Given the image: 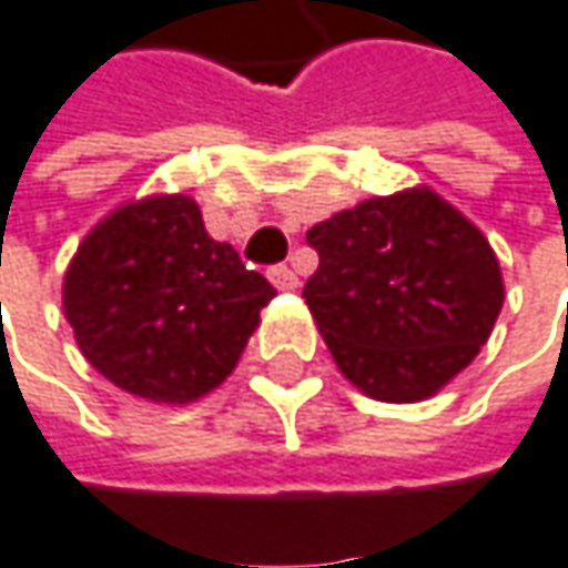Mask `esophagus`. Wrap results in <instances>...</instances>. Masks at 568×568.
<instances>
[{"label": "esophagus", "instance_id": "34e87169", "mask_svg": "<svg viewBox=\"0 0 568 568\" xmlns=\"http://www.w3.org/2000/svg\"><path fill=\"white\" fill-rule=\"evenodd\" d=\"M267 277H271V284H274L277 291H294V287H297V274H294L287 264L271 267V271H267Z\"/></svg>", "mask_w": 568, "mask_h": 568}]
</instances>
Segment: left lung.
I'll use <instances>...</instances> for the list:
<instances>
[{
  "label": "left lung",
  "mask_w": 568,
  "mask_h": 568,
  "mask_svg": "<svg viewBox=\"0 0 568 568\" xmlns=\"http://www.w3.org/2000/svg\"><path fill=\"white\" fill-rule=\"evenodd\" d=\"M307 244V307L344 378L378 402H422L448 385L506 301L481 231L428 186L341 210Z\"/></svg>",
  "instance_id": "1"
}]
</instances>
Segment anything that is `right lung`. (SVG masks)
<instances>
[{
    "mask_svg": "<svg viewBox=\"0 0 568 568\" xmlns=\"http://www.w3.org/2000/svg\"><path fill=\"white\" fill-rule=\"evenodd\" d=\"M274 294L176 193L126 203L93 227L65 271L62 307L103 378L186 405L234 372Z\"/></svg>",
    "mask_w": 568,
    "mask_h": 568,
    "instance_id": "right-lung-1",
    "label": "right lung"
}]
</instances>
